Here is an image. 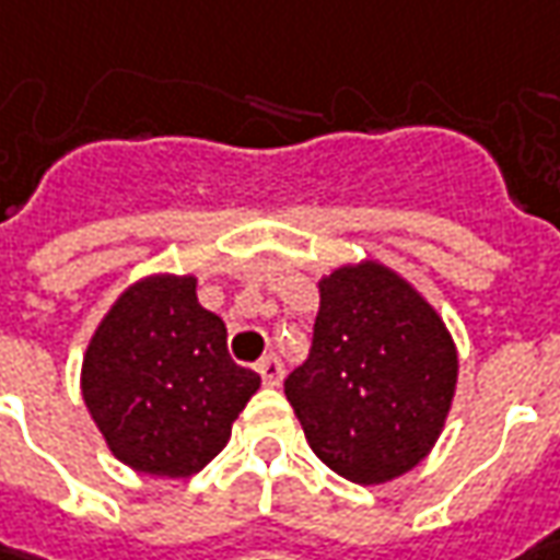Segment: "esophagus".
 <instances>
[{"mask_svg": "<svg viewBox=\"0 0 560 560\" xmlns=\"http://www.w3.org/2000/svg\"><path fill=\"white\" fill-rule=\"evenodd\" d=\"M257 372H260L262 384L266 387H279L281 381H284V365H281L279 357H266L257 362Z\"/></svg>", "mask_w": 560, "mask_h": 560, "instance_id": "34e87169", "label": "esophagus"}]
</instances>
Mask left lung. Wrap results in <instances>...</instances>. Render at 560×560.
Segmentation results:
<instances>
[{
	"label": "left lung",
	"instance_id": "left-lung-1",
	"mask_svg": "<svg viewBox=\"0 0 560 560\" xmlns=\"http://www.w3.org/2000/svg\"><path fill=\"white\" fill-rule=\"evenodd\" d=\"M455 384L446 322L394 266L365 257L318 279L313 350L284 396L331 471L362 487L412 471L446 428Z\"/></svg>",
	"mask_w": 560,
	"mask_h": 560
}]
</instances>
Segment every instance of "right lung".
Listing matches in <instances>:
<instances>
[{
  "label": "right lung",
  "instance_id": "right-lung-1",
  "mask_svg": "<svg viewBox=\"0 0 560 560\" xmlns=\"http://www.w3.org/2000/svg\"><path fill=\"white\" fill-rule=\"evenodd\" d=\"M80 390L117 462L179 480L222 453L260 375L232 362L225 325L198 303L195 276L151 272L92 331Z\"/></svg>",
  "mask_w": 560,
  "mask_h": 560
}]
</instances>
